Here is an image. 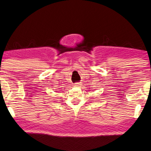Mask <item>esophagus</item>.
<instances>
[{
  "label": "esophagus",
  "instance_id": "obj_1",
  "mask_svg": "<svg viewBox=\"0 0 151 151\" xmlns=\"http://www.w3.org/2000/svg\"><path fill=\"white\" fill-rule=\"evenodd\" d=\"M81 83H75V86H76V87H78V86H81Z\"/></svg>",
  "mask_w": 151,
  "mask_h": 151
}]
</instances>
